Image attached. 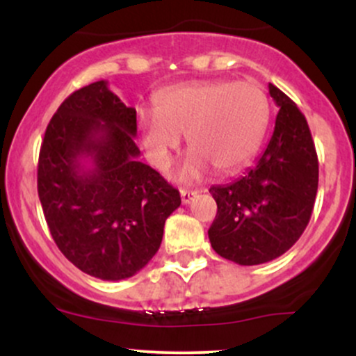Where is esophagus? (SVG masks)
Listing matches in <instances>:
<instances>
[{"label":"esophagus","mask_w":356,"mask_h":356,"mask_svg":"<svg viewBox=\"0 0 356 356\" xmlns=\"http://www.w3.org/2000/svg\"><path fill=\"white\" fill-rule=\"evenodd\" d=\"M197 195V191H181V199H182V204H191L194 201V197Z\"/></svg>","instance_id":"1"}]
</instances>
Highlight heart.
Segmentation results:
<instances>
[{
  "label": "heart",
  "instance_id": "b5f03b06",
  "mask_svg": "<svg viewBox=\"0 0 356 356\" xmlns=\"http://www.w3.org/2000/svg\"><path fill=\"white\" fill-rule=\"evenodd\" d=\"M154 110H138L137 130L147 159L167 172L181 150L182 136L192 152L182 182L211 172H234L259 149L269 122L266 93L251 81H192L159 92Z\"/></svg>",
  "mask_w": 356,
  "mask_h": 356
}]
</instances>
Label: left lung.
Wrapping results in <instances>:
<instances>
[{"label":"left lung","mask_w":356,"mask_h":356,"mask_svg":"<svg viewBox=\"0 0 356 356\" xmlns=\"http://www.w3.org/2000/svg\"><path fill=\"white\" fill-rule=\"evenodd\" d=\"M280 107L269 144L243 177L212 186L218 214L207 231L224 259L254 266L284 254L312 218L318 191V157L308 122L296 104L273 83Z\"/></svg>","instance_id":"left-lung-1"}]
</instances>
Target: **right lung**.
<instances>
[{
    "label": "right lung",
    "instance_id": "right-lung-1",
    "mask_svg": "<svg viewBox=\"0 0 356 356\" xmlns=\"http://www.w3.org/2000/svg\"><path fill=\"white\" fill-rule=\"evenodd\" d=\"M137 112L105 80L73 92L47 127L38 195L56 246L105 281L134 276L159 251L181 195L138 161Z\"/></svg>",
    "mask_w": 356,
    "mask_h": 356
}]
</instances>
